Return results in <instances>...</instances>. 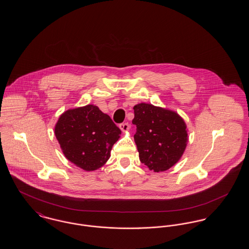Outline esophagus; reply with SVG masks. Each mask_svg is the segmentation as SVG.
Instances as JSON below:
<instances>
[{
	"label": "esophagus",
	"instance_id": "34e87169",
	"mask_svg": "<svg viewBox=\"0 0 249 249\" xmlns=\"http://www.w3.org/2000/svg\"><path fill=\"white\" fill-rule=\"evenodd\" d=\"M119 129L122 130V131H128V130H130V125H129V123H121V124H119Z\"/></svg>",
	"mask_w": 249,
	"mask_h": 249
}]
</instances>
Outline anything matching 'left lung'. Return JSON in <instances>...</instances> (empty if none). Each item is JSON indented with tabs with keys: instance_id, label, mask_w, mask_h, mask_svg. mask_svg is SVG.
Segmentation results:
<instances>
[{
	"instance_id": "left-lung-1",
	"label": "left lung",
	"mask_w": 249,
	"mask_h": 249,
	"mask_svg": "<svg viewBox=\"0 0 249 249\" xmlns=\"http://www.w3.org/2000/svg\"><path fill=\"white\" fill-rule=\"evenodd\" d=\"M134 142L140 161L155 173L164 172L181 159L189 141L187 125L177 112L150 104L133 107Z\"/></svg>"
}]
</instances>
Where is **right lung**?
I'll list each match as a JSON object with an SVG mask.
<instances>
[{"mask_svg": "<svg viewBox=\"0 0 249 249\" xmlns=\"http://www.w3.org/2000/svg\"><path fill=\"white\" fill-rule=\"evenodd\" d=\"M120 134L111 118L93 105L63 112L55 125V135L66 159L89 172L107 163Z\"/></svg>", "mask_w": 249, "mask_h": 249, "instance_id": "right-lung-1", "label": "right lung"}]
</instances>
